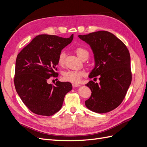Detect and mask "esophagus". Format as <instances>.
Listing matches in <instances>:
<instances>
[{"mask_svg":"<svg viewBox=\"0 0 147 147\" xmlns=\"http://www.w3.org/2000/svg\"><path fill=\"white\" fill-rule=\"evenodd\" d=\"M80 86V84H78V83H72V86L74 87V88H75V87H78V86Z\"/></svg>","mask_w":147,"mask_h":147,"instance_id":"34e87169","label":"esophagus"}]
</instances>
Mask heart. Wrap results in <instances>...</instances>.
<instances>
[{"instance_id": "b5f03b06", "label": "heart", "mask_w": 147, "mask_h": 147, "mask_svg": "<svg viewBox=\"0 0 147 147\" xmlns=\"http://www.w3.org/2000/svg\"><path fill=\"white\" fill-rule=\"evenodd\" d=\"M75 53L77 56L82 59L83 57L86 55H88V52L83 48L78 47L75 49ZM64 58L65 55L64 52H61L57 59V63L61 66H63L64 64ZM84 75V73L81 71L77 70H67L63 72V79L64 81H67L72 83H78L81 80V79Z\"/></svg>"}]
</instances>
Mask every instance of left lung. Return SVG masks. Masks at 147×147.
Here are the masks:
<instances>
[{
	"label": "left lung",
	"instance_id": "1",
	"mask_svg": "<svg viewBox=\"0 0 147 147\" xmlns=\"http://www.w3.org/2000/svg\"><path fill=\"white\" fill-rule=\"evenodd\" d=\"M78 37L90 46L94 54L95 65L89 78L99 76L100 81L86 84L92 92L85 105L96 113L110 112L121 104L131 83L129 52L121 40L108 31Z\"/></svg>",
	"mask_w": 147,
	"mask_h": 147
}]
</instances>
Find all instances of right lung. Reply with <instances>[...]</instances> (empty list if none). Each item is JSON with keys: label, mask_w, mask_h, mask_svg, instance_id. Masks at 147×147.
Masks as SVG:
<instances>
[{"label": "right lung", "mask_w": 147, "mask_h": 147, "mask_svg": "<svg viewBox=\"0 0 147 147\" xmlns=\"http://www.w3.org/2000/svg\"><path fill=\"white\" fill-rule=\"evenodd\" d=\"M69 38L42 34L35 37L17 56L14 78L18 94L33 113L51 116L61 109L65 94L72 90L69 82L57 81L48 84L51 77H57L56 65L61 50L72 42Z\"/></svg>", "instance_id": "right-lung-1"}]
</instances>
